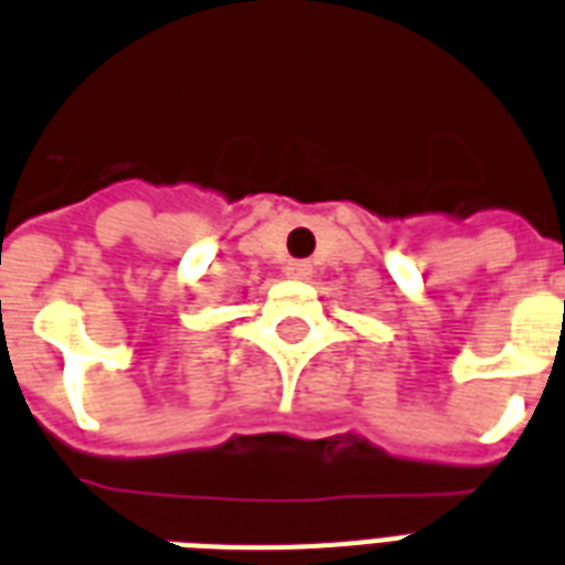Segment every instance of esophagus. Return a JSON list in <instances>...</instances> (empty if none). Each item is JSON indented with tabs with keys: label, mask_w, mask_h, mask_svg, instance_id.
Segmentation results:
<instances>
[{
	"label": "esophagus",
	"mask_w": 565,
	"mask_h": 565,
	"mask_svg": "<svg viewBox=\"0 0 565 565\" xmlns=\"http://www.w3.org/2000/svg\"><path fill=\"white\" fill-rule=\"evenodd\" d=\"M287 275H290V278H298V281H305L307 275H310V264H305V260H292L290 267H287Z\"/></svg>",
	"instance_id": "34e87169"
}]
</instances>
